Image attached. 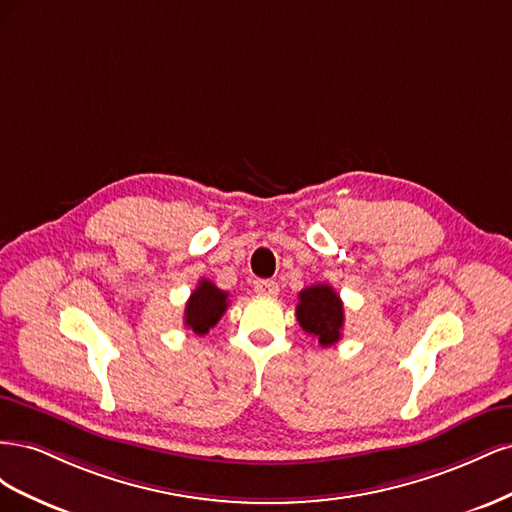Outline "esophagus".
<instances>
[{
  "label": "esophagus",
  "instance_id": "34e87169",
  "mask_svg": "<svg viewBox=\"0 0 512 512\" xmlns=\"http://www.w3.org/2000/svg\"><path fill=\"white\" fill-rule=\"evenodd\" d=\"M254 290L258 294H262V297H275V294L280 292V284H277L275 280H258L254 284Z\"/></svg>",
  "mask_w": 512,
  "mask_h": 512
}]
</instances>
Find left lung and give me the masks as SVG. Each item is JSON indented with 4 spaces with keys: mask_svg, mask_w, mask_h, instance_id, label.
Masks as SVG:
<instances>
[{
    "mask_svg": "<svg viewBox=\"0 0 512 512\" xmlns=\"http://www.w3.org/2000/svg\"><path fill=\"white\" fill-rule=\"evenodd\" d=\"M297 320L301 329L329 348L342 339L344 303L329 284H314L299 292Z\"/></svg>",
    "mask_w": 512,
    "mask_h": 512,
    "instance_id": "1",
    "label": "left lung"
}]
</instances>
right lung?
I'll return each mask as SVG.
<instances>
[{
    "label": "right lung",
    "instance_id": "right-lung-1",
    "mask_svg": "<svg viewBox=\"0 0 512 512\" xmlns=\"http://www.w3.org/2000/svg\"><path fill=\"white\" fill-rule=\"evenodd\" d=\"M228 307V292L220 290L209 280H200L196 290L185 303L183 324L196 335H205L213 329Z\"/></svg>",
    "mask_w": 512,
    "mask_h": 512
}]
</instances>
